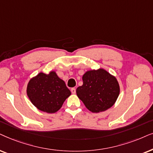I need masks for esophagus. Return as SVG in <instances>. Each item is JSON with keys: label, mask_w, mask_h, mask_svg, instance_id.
Returning a JSON list of instances; mask_svg holds the SVG:
<instances>
[{"label": "esophagus", "mask_w": 153, "mask_h": 153, "mask_svg": "<svg viewBox=\"0 0 153 153\" xmlns=\"http://www.w3.org/2000/svg\"><path fill=\"white\" fill-rule=\"evenodd\" d=\"M71 93L73 94H75V91H76V90H75V88H71Z\"/></svg>", "instance_id": "esophagus-1"}]
</instances>
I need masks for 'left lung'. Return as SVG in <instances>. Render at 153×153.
I'll return each instance as SVG.
<instances>
[{"mask_svg":"<svg viewBox=\"0 0 153 153\" xmlns=\"http://www.w3.org/2000/svg\"><path fill=\"white\" fill-rule=\"evenodd\" d=\"M82 81L76 94L89 111L100 113L115 104L120 94V85L114 75L103 68L94 69L84 73Z\"/></svg>","mask_w":153,"mask_h":153,"instance_id":"1","label":"left lung"}]
</instances>
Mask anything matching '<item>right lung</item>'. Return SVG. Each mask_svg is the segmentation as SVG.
I'll use <instances>...</instances> for the list:
<instances>
[{
  "label": "right lung",
  "mask_w": 153,
  "mask_h": 153,
  "mask_svg": "<svg viewBox=\"0 0 153 153\" xmlns=\"http://www.w3.org/2000/svg\"><path fill=\"white\" fill-rule=\"evenodd\" d=\"M26 94L30 102L38 110L54 113L62 108L71 91L65 82L58 77L54 71L48 74L40 72L28 82Z\"/></svg>",
  "instance_id": "obj_1"
}]
</instances>
